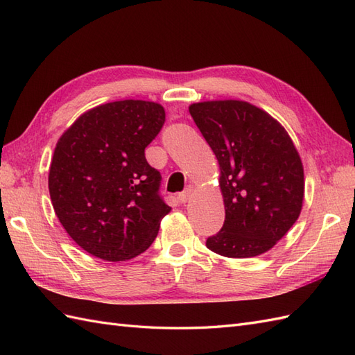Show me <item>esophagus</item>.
<instances>
[{
	"instance_id": "obj_1",
	"label": "esophagus",
	"mask_w": 355,
	"mask_h": 355,
	"mask_svg": "<svg viewBox=\"0 0 355 355\" xmlns=\"http://www.w3.org/2000/svg\"><path fill=\"white\" fill-rule=\"evenodd\" d=\"M192 193H193V187H192V186H187V187H186V191H184L183 193H180V195H178V201H180L181 204H186V202H189V200H191Z\"/></svg>"
}]
</instances>
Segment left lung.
Instances as JSON below:
<instances>
[{
    "label": "left lung",
    "instance_id": "left-lung-1",
    "mask_svg": "<svg viewBox=\"0 0 355 355\" xmlns=\"http://www.w3.org/2000/svg\"><path fill=\"white\" fill-rule=\"evenodd\" d=\"M219 163L224 227L207 248L224 257L248 259L274 248L300 218L304 168L284 127L246 101L189 105Z\"/></svg>",
    "mask_w": 355,
    "mask_h": 355
}]
</instances>
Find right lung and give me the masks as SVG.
<instances>
[{"mask_svg":"<svg viewBox=\"0 0 355 355\" xmlns=\"http://www.w3.org/2000/svg\"><path fill=\"white\" fill-rule=\"evenodd\" d=\"M164 109L153 101L101 104L72 123L55 145L48 187L57 218L86 252L123 261L150 248L171 211L160 172L145 148L160 133Z\"/></svg>","mask_w":355,"mask_h":355,"instance_id":"right-lung-1","label":"right lung"}]
</instances>
